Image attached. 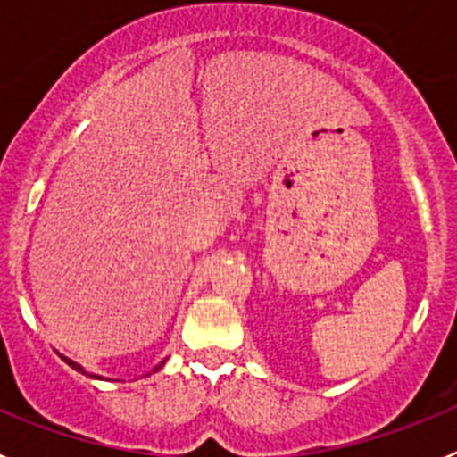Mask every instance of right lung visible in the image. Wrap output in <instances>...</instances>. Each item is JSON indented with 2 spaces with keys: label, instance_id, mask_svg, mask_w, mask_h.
I'll return each mask as SVG.
<instances>
[{
  "label": "right lung",
  "instance_id": "right-lung-1",
  "mask_svg": "<svg viewBox=\"0 0 457 457\" xmlns=\"http://www.w3.org/2000/svg\"><path fill=\"white\" fill-rule=\"evenodd\" d=\"M62 359H63V361H66L68 366H71V369H75V370H78V373H82V375H88V378H93V379H104L103 375H96V373H88V370H84V366H79L78 361H72V359L63 357V354H62ZM164 361H167V359H164ZM164 361H160V364L155 366V370H160V369H162V366H164Z\"/></svg>",
  "mask_w": 457,
  "mask_h": 457
}]
</instances>
